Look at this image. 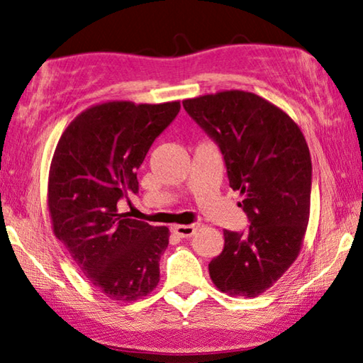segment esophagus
Segmentation results:
<instances>
[{
	"mask_svg": "<svg viewBox=\"0 0 363 363\" xmlns=\"http://www.w3.org/2000/svg\"><path fill=\"white\" fill-rule=\"evenodd\" d=\"M196 224H189V225H173V232L176 235H179L181 238H186V237H192L195 230H196Z\"/></svg>",
	"mask_w": 363,
	"mask_h": 363,
	"instance_id": "1",
	"label": "esophagus"
}]
</instances>
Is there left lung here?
<instances>
[{"label": "left lung", "mask_w": 363, "mask_h": 363, "mask_svg": "<svg viewBox=\"0 0 363 363\" xmlns=\"http://www.w3.org/2000/svg\"><path fill=\"white\" fill-rule=\"evenodd\" d=\"M224 157L229 186L243 195L248 229L224 230V250L208 264L213 284L255 298L298 257L309 223L312 163L303 133L262 97L224 91L182 102Z\"/></svg>", "instance_id": "1"}]
</instances>
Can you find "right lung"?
I'll return each instance as SVG.
<instances>
[{
  "mask_svg": "<svg viewBox=\"0 0 363 363\" xmlns=\"http://www.w3.org/2000/svg\"><path fill=\"white\" fill-rule=\"evenodd\" d=\"M179 102H107L84 110L64 131L49 169L54 233L91 284L115 301L147 296L160 280L168 227L118 213L139 194L138 169Z\"/></svg>",
  "mask_w": 363,
  "mask_h": 363,
  "instance_id": "right-lung-1",
  "label": "right lung"
}]
</instances>
